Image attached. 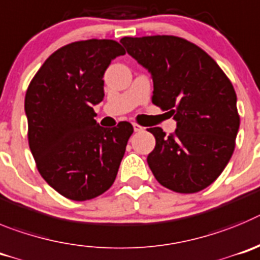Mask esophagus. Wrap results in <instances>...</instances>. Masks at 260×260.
Returning <instances> with one entry per match:
<instances>
[{
	"mask_svg": "<svg viewBox=\"0 0 260 260\" xmlns=\"http://www.w3.org/2000/svg\"><path fill=\"white\" fill-rule=\"evenodd\" d=\"M133 129H135V132H142L145 128L142 127V125L137 124V123H133Z\"/></svg>",
	"mask_w": 260,
	"mask_h": 260,
	"instance_id": "34e87169",
	"label": "esophagus"
}]
</instances>
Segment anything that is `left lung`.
<instances>
[{
  "instance_id": "1",
  "label": "left lung",
  "mask_w": 260,
  "mask_h": 260,
  "mask_svg": "<svg viewBox=\"0 0 260 260\" xmlns=\"http://www.w3.org/2000/svg\"><path fill=\"white\" fill-rule=\"evenodd\" d=\"M128 54L149 70L151 101L177 121L174 133L149 128L155 147L147 165L160 185L197 193L220 176L240 128L237 95L223 70L205 50L168 35L123 37Z\"/></svg>"
}]
</instances>
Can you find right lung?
Instances as JSON below:
<instances>
[{
    "label": "right lung",
    "mask_w": 260,
    "mask_h": 260,
    "mask_svg": "<svg viewBox=\"0 0 260 260\" xmlns=\"http://www.w3.org/2000/svg\"><path fill=\"white\" fill-rule=\"evenodd\" d=\"M123 54L114 40L71 43L54 51L28 85L29 149L43 179L69 200L101 196L118 175L133 127L120 121L102 128L93 106L104 100L105 71Z\"/></svg>",
    "instance_id": "1"
}]
</instances>
